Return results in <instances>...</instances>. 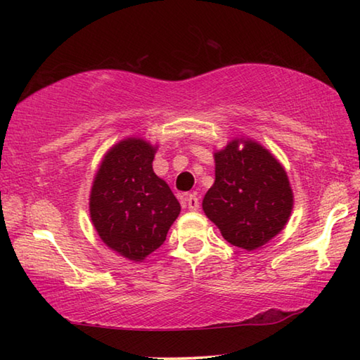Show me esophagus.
Listing matches in <instances>:
<instances>
[{
  "instance_id": "esophagus-1",
  "label": "esophagus",
  "mask_w": 360,
  "mask_h": 360,
  "mask_svg": "<svg viewBox=\"0 0 360 360\" xmlns=\"http://www.w3.org/2000/svg\"><path fill=\"white\" fill-rule=\"evenodd\" d=\"M186 205H187V208L191 210V211H197L200 208V202H198L197 195H195V193L186 195Z\"/></svg>"
}]
</instances>
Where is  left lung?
<instances>
[{
    "instance_id": "left-lung-1",
    "label": "left lung",
    "mask_w": 360,
    "mask_h": 360,
    "mask_svg": "<svg viewBox=\"0 0 360 360\" xmlns=\"http://www.w3.org/2000/svg\"><path fill=\"white\" fill-rule=\"evenodd\" d=\"M214 162L216 181L203 198L205 214L230 245L246 251L266 245L294 208L285 169L264 146L245 138L214 152Z\"/></svg>"
}]
</instances>
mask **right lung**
Instances as JSON below:
<instances>
[{"instance_id":"add662e5","label":"right lung","mask_w":360,"mask_h":360,"mask_svg":"<svg viewBox=\"0 0 360 360\" xmlns=\"http://www.w3.org/2000/svg\"><path fill=\"white\" fill-rule=\"evenodd\" d=\"M155 148L127 138L103 157L90 192V217L108 248L143 262L163 245L181 205L152 169Z\"/></svg>"}]
</instances>
